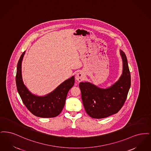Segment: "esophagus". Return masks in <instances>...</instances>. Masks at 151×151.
Wrapping results in <instances>:
<instances>
[{
  "label": "esophagus",
  "mask_w": 151,
  "mask_h": 151,
  "mask_svg": "<svg viewBox=\"0 0 151 151\" xmlns=\"http://www.w3.org/2000/svg\"><path fill=\"white\" fill-rule=\"evenodd\" d=\"M85 77V75H84V73L82 72H79L77 74H76V79L79 81V82H81L82 81V80H83Z\"/></svg>",
  "instance_id": "obj_1"
}]
</instances>
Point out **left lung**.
I'll list each match as a JSON object with an SVG mask.
<instances>
[{
	"label": "left lung",
	"mask_w": 151,
	"mask_h": 151,
	"mask_svg": "<svg viewBox=\"0 0 151 151\" xmlns=\"http://www.w3.org/2000/svg\"><path fill=\"white\" fill-rule=\"evenodd\" d=\"M123 60V72L118 81L103 89L89 82H81L79 88L86 113L92 118H103L118 112L125 103L131 85V76L124 52L120 51Z\"/></svg>",
	"instance_id": "left-lung-1"
}]
</instances>
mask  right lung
<instances>
[{
    "label": "right lung",
    "mask_w": 151,
    "mask_h": 151,
    "mask_svg": "<svg viewBox=\"0 0 151 151\" xmlns=\"http://www.w3.org/2000/svg\"><path fill=\"white\" fill-rule=\"evenodd\" d=\"M25 51L22 53L17 66L16 82L18 92L27 109L33 114L42 118H52L61 112L69 90L74 85L73 76L62 83L52 92L45 96L32 94L24 85L21 76V63Z\"/></svg>",
    "instance_id": "1"
}]
</instances>
